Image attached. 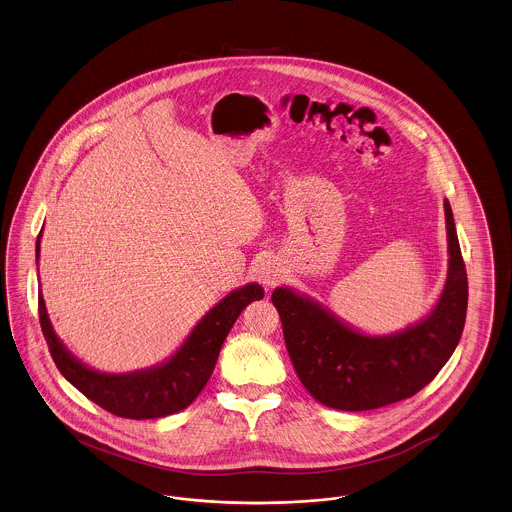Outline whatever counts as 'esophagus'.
Wrapping results in <instances>:
<instances>
[{
  "label": "esophagus",
  "instance_id": "esophagus-1",
  "mask_svg": "<svg viewBox=\"0 0 512 512\" xmlns=\"http://www.w3.org/2000/svg\"><path fill=\"white\" fill-rule=\"evenodd\" d=\"M259 280L265 287H274L278 282L284 280V268L276 261H265L259 268Z\"/></svg>",
  "mask_w": 512,
  "mask_h": 512
}]
</instances>
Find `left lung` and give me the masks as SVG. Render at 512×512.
Instances as JSON below:
<instances>
[{
  "instance_id": "8db88e82",
  "label": "left lung",
  "mask_w": 512,
  "mask_h": 512,
  "mask_svg": "<svg viewBox=\"0 0 512 512\" xmlns=\"http://www.w3.org/2000/svg\"><path fill=\"white\" fill-rule=\"evenodd\" d=\"M444 215L446 284L429 314L400 331L371 335L293 287L272 291L293 368L320 404L341 411L389 406L427 387L450 360L465 326L469 284L448 200Z\"/></svg>"
}]
</instances>
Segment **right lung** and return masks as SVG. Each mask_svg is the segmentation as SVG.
<instances>
[{"label":"right lung","instance_id":"add662e5","mask_svg":"<svg viewBox=\"0 0 512 512\" xmlns=\"http://www.w3.org/2000/svg\"><path fill=\"white\" fill-rule=\"evenodd\" d=\"M43 232V228H41ZM41 232L36 240L40 261ZM265 297L257 282L230 291L192 328L183 345L164 362L127 373H106L78 360L55 333L43 295L38 297L41 331L62 377L97 406L125 419H158L188 408L202 392L217 364L228 331L242 310Z\"/></svg>","mask_w":512,"mask_h":512}]
</instances>
